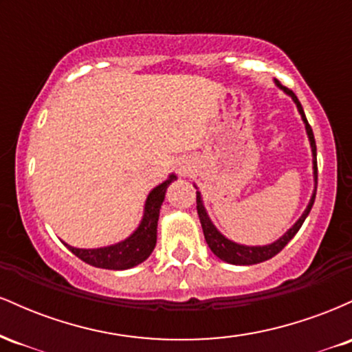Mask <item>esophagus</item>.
Wrapping results in <instances>:
<instances>
[{
	"instance_id": "1",
	"label": "esophagus",
	"mask_w": 352,
	"mask_h": 352,
	"mask_svg": "<svg viewBox=\"0 0 352 352\" xmlns=\"http://www.w3.org/2000/svg\"><path fill=\"white\" fill-rule=\"evenodd\" d=\"M179 172H180V175H187V173L190 172L187 167H185V165H180V168H179Z\"/></svg>"
}]
</instances>
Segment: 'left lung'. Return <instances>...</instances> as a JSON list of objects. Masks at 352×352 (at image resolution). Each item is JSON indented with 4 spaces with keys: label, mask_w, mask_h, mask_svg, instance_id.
<instances>
[{
    "label": "left lung",
    "mask_w": 352,
    "mask_h": 352,
    "mask_svg": "<svg viewBox=\"0 0 352 352\" xmlns=\"http://www.w3.org/2000/svg\"><path fill=\"white\" fill-rule=\"evenodd\" d=\"M274 82H276V86L280 87L281 91L285 92V94H288L289 98L293 99V102L296 104V107H298V112H300V114H301L302 122H305L306 134H308V139H309L311 153H313V177H314V184H318L316 142H314L313 129H311V125L308 124V120H306L305 111H302L301 102H300V100H298L296 96H294V92L289 91L288 87L281 86V84L278 82V80H274ZM314 197H316V187H314V190H313V195H311V200H309L308 207H306L305 212H302V215L298 218L296 223H294L293 227L285 233V235L278 238L276 241H273V243H270V245H263V246L240 245V243H235V241L228 240V238L225 236V235H221V233L217 230L215 225L212 223V220H210L207 210H205V207H204V200H201V193L200 192H197V212H199V218H200L201 228H204L205 240H207L208 248L212 250L215 256L220 258V260L227 261V263H230V265H256V263H261V261H266V260H270V258H273L274 254L280 253L281 250L289 243V240H292V238L296 235L298 230H300L301 225L305 223L306 217L309 215L311 207H313V204H314Z\"/></svg>",
    "instance_id": "1"
}]
</instances>
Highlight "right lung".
<instances>
[{"instance_id": "add662e5", "label": "right lung", "mask_w": 352, "mask_h": 352, "mask_svg": "<svg viewBox=\"0 0 352 352\" xmlns=\"http://www.w3.org/2000/svg\"><path fill=\"white\" fill-rule=\"evenodd\" d=\"M177 177L172 175L167 180L157 185L147 195L144 205V215L139 227L131 236L119 243L100 246V248H76L64 243L76 256L86 261L87 265L104 270H129L140 265L142 261L151 256L157 243V221H159L160 207L165 199L167 187L175 180Z\"/></svg>"}]
</instances>
